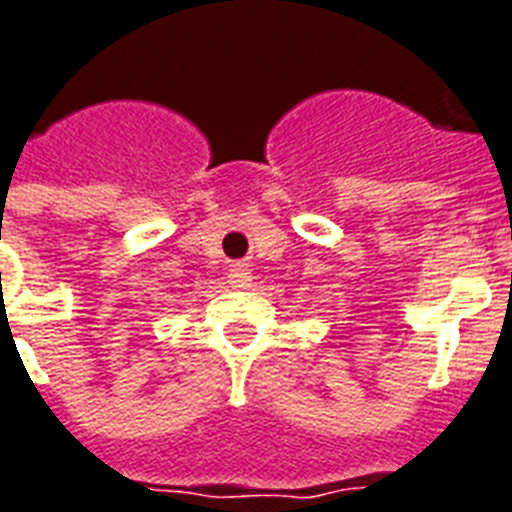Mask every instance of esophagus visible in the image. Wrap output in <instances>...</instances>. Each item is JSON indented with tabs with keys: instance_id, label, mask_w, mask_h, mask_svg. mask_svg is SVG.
Returning <instances> with one entry per match:
<instances>
[{
	"instance_id": "esophagus-1",
	"label": "esophagus",
	"mask_w": 512,
	"mask_h": 512,
	"mask_svg": "<svg viewBox=\"0 0 512 512\" xmlns=\"http://www.w3.org/2000/svg\"><path fill=\"white\" fill-rule=\"evenodd\" d=\"M252 275H250V268H247V262H234V265H229V283L234 288H244L250 286Z\"/></svg>"
}]
</instances>
